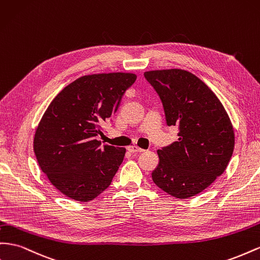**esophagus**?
<instances>
[{
    "instance_id": "34e87169",
    "label": "esophagus",
    "mask_w": 260,
    "mask_h": 260,
    "mask_svg": "<svg viewBox=\"0 0 260 260\" xmlns=\"http://www.w3.org/2000/svg\"><path fill=\"white\" fill-rule=\"evenodd\" d=\"M128 151L131 153H137V152H143L144 150L137 145H130V146H128Z\"/></svg>"
}]
</instances>
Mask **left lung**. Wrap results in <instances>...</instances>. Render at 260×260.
Masks as SVG:
<instances>
[{"mask_svg":"<svg viewBox=\"0 0 260 260\" xmlns=\"http://www.w3.org/2000/svg\"><path fill=\"white\" fill-rule=\"evenodd\" d=\"M144 76L162 100L167 124L179 128L178 141L157 151L152 179L175 198L193 197L226 170L235 144L233 124L219 98L194 74L170 69Z\"/></svg>","mask_w":260,"mask_h":260,"instance_id":"8db88e82","label":"left lung"}]
</instances>
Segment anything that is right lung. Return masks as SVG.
I'll list each match as a JSON object with an SVG mask.
<instances>
[{
    "label": "right lung",
    "instance_id": "right-lung-1",
    "mask_svg": "<svg viewBox=\"0 0 260 260\" xmlns=\"http://www.w3.org/2000/svg\"><path fill=\"white\" fill-rule=\"evenodd\" d=\"M133 73L84 75L53 98L35 132L34 152L40 170L67 197L87 202L111 184L125 149L96 137L117 111Z\"/></svg>",
    "mask_w": 260,
    "mask_h": 260
}]
</instances>
